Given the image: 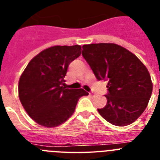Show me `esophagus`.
<instances>
[{"instance_id": "1", "label": "esophagus", "mask_w": 160, "mask_h": 160, "mask_svg": "<svg viewBox=\"0 0 160 160\" xmlns=\"http://www.w3.org/2000/svg\"><path fill=\"white\" fill-rule=\"evenodd\" d=\"M89 94H90L91 97H94V96H95V94H94V92H90V93H89Z\"/></svg>"}]
</instances>
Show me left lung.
Here are the masks:
<instances>
[{"label":"left lung","mask_w":160,"mask_h":160,"mask_svg":"<svg viewBox=\"0 0 160 160\" xmlns=\"http://www.w3.org/2000/svg\"><path fill=\"white\" fill-rule=\"evenodd\" d=\"M82 54L98 80L108 81L105 107L98 109L104 119L123 127L147 108L152 82L147 67L134 53L114 43L84 45Z\"/></svg>","instance_id":"1"}]
</instances>
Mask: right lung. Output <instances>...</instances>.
<instances>
[{
    "mask_svg": "<svg viewBox=\"0 0 160 160\" xmlns=\"http://www.w3.org/2000/svg\"><path fill=\"white\" fill-rule=\"evenodd\" d=\"M82 53L81 46H52L36 55L21 75L18 94L32 119L46 128L65 122L74 112L83 89H66L64 78L69 65Z\"/></svg>",
    "mask_w": 160,
    "mask_h": 160,
    "instance_id": "right-lung-1",
    "label": "right lung"
}]
</instances>
